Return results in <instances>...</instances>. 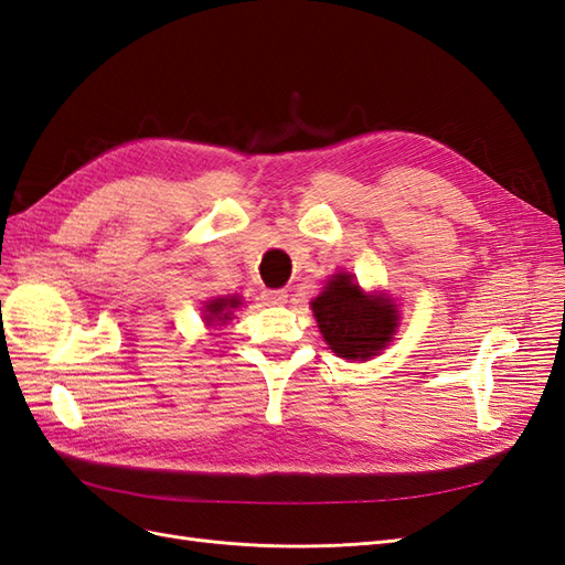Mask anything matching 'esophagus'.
I'll use <instances>...</instances> for the list:
<instances>
[{
	"mask_svg": "<svg viewBox=\"0 0 565 565\" xmlns=\"http://www.w3.org/2000/svg\"><path fill=\"white\" fill-rule=\"evenodd\" d=\"M263 300L267 302V306H284V302L288 300V294L284 291V288H267V291H263Z\"/></svg>",
	"mask_w": 565,
	"mask_h": 565,
	"instance_id": "34e87169",
	"label": "esophagus"
}]
</instances>
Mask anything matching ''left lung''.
I'll return each instance as SVG.
<instances>
[{"label":"left lung","instance_id":"left-lung-1","mask_svg":"<svg viewBox=\"0 0 565 565\" xmlns=\"http://www.w3.org/2000/svg\"><path fill=\"white\" fill-rule=\"evenodd\" d=\"M324 341L339 358H372L392 341L398 310L388 298L365 296L351 274H334L312 302Z\"/></svg>","mask_w":565,"mask_h":565}]
</instances>
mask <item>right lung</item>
I'll list each match as a JSON object with an SVG mask.
<instances>
[{"mask_svg": "<svg viewBox=\"0 0 565 565\" xmlns=\"http://www.w3.org/2000/svg\"><path fill=\"white\" fill-rule=\"evenodd\" d=\"M236 306H241V300L234 296V298H214L212 302H207V322H226L231 320V310H234Z\"/></svg>", "mask_w": 565, "mask_h": 565, "instance_id": "add662e5", "label": "right lung"}]
</instances>
